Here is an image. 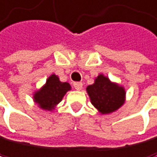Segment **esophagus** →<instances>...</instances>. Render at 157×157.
Here are the masks:
<instances>
[{
	"mask_svg": "<svg viewBox=\"0 0 157 157\" xmlns=\"http://www.w3.org/2000/svg\"><path fill=\"white\" fill-rule=\"evenodd\" d=\"M73 86H74V88L76 90H81L82 87H83V84L81 82H75L74 84H73Z\"/></svg>",
	"mask_w": 157,
	"mask_h": 157,
	"instance_id": "34e87169",
	"label": "esophagus"
}]
</instances>
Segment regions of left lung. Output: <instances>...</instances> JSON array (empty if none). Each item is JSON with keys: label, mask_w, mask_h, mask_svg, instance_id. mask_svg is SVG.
<instances>
[{"label": "left lung", "mask_w": 157, "mask_h": 157, "mask_svg": "<svg viewBox=\"0 0 157 157\" xmlns=\"http://www.w3.org/2000/svg\"><path fill=\"white\" fill-rule=\"evenodd\" d=\"M91 101L101 113H110L118 109L125 100V91L113 84L103 75H98L93 85L87 87Z\"/></svg>", "instance_id": "obj_1"}]
</instances>
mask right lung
I'll use <instances>...</instances> for the list:
<instances>
[{
    "label": "right lung",
    "instance_id": "add662e5",
    "mask_svg": "<svg viewBox=\"0 0 157 157\" xmlns=\"http://www.w3.org/2000/svg\"><path fill=\"white\" fill-rule=\"evenodd\" d=\"M68 83L59 80V77L52 74L47 80L46 85L40 91L35 93L34 100L43 109L52 110L59 103L67 91L70 90Z\"/></svg>",
    "mask_w": 157,
    "mask_h": 157
}]
</instances>
